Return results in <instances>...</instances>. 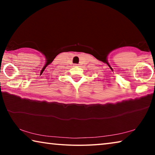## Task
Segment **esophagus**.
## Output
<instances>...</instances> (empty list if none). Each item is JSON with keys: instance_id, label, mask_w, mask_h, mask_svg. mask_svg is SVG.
<instances>
[{"instance_id": "obj_1", "label": "esophagus", "mask_w": 155, "mask_h": 155, "mask_svg": "<svg viewBox=\"0 0 155 155\" xmlns=\"http://www.w3.org/2000/svg\"><path fill=\"white\" fill-rule=\"evenodd\" d=\"M74 66H78V64H74Z\"/></svg>"}]
</instances>
